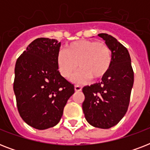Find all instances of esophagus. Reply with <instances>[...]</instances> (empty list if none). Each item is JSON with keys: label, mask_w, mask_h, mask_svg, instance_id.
Wrapping results in <instances>:
<instances>
[{"label": "esophagus", "mask_w": 150, "mask_h": 150, "mask_svg": "<svg viewBox=\"0 0 150 150\" xmlns=\"http://www.w3.org/2000/svg\"><path fill=\"white\" fill-rule=\"evenodd\" d=\"M75 90L76 92H79V91H81L82 90V87L79 86V85H75Z\"/></svg>", "instance_id": "esophagus-1"}]
</instances>
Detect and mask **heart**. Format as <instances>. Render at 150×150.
Segmentation results:
<instances>
[{"label": "heart", "mask_w": 150, "mask_h": 150, "mask_svg": "<svg viewBox=\"0 0 150 150\" xmlns=\"http://www.w3.org/2000/svg\"><path fill=\"white\" fill-rule=\"evenodd\" d=\"M57 65L61 75L69 79L79 68L75 75L77 82L86 81L91 78L96 80L104 76L112 62L111 51L106 43L89 40L75 41L66 46L57 55Z\"/></svg>", "instance_id": "heart-1"}]
</instances>
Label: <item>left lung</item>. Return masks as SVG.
<instances>
[{"instance_id": "left-lung-1", "label": "left lung", "mask_w": 150, "mask_h": 150, "mask_svg": "<svg viewBox=\"0 0 150 150\" xmlns=\"http://www.w3.org/2000/svg\"><path fill=\"white\" fill-rule=\"evenodd\" d=\"M98 36L111 50V65L101 82L83 87L82 110L91 125L107 129L116 125L128 110L134 71L127 48L110 35Z\"/></svg>"}]
</instances>
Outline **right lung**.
<instances>
[{
  "mask_svg": "<svg viewBox=\"0 0 150 150\" xmlns=\"http://www.w3.org/2000/svg\"><path fill=\"white\" fill-rule=\"evenodd\" d=\"M61 42L33 40L17 59L13 89L18 113L33 128L43 130L58 124L74 85L62 77L57 65Z\"/></svg>",
  "mask_w": 150,
  "mask_h": 150,
  "instance_id": "right-lung-1",
  "label": "right lung"
}]
</instances>
